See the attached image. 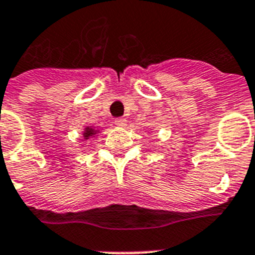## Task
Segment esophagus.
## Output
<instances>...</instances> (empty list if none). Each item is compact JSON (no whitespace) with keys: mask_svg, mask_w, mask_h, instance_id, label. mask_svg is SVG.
I'll return each mask as SVG.
<instances>
[{"mask_svg":"<svg viewBox=\"0 0 255 255\" xmlns=\"http://www.w3.org/2000/svg\"><path fill=\"white\" fill-rule=\"evenodd\" d=\"M114 123L117 124L118 127H124L126 124H127V121L124 119V118H118V119H115V122Z\"/></svg>","mask_w":255,"mask_h":255,"instance_id":"esophagus-1","label":"esophagus"}]
</instances>
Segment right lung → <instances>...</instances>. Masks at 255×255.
Masks as SVG:
<instances>
[{
  "instance_id": "add662e5",
  "label": "right lung",
  "mask_w": 255,
  "mask_h": 255,
  "mask_svg": "<svg viewBox=\"0 0 255 255\" xmlns=\"http://www.w3.org/2000/svg\"><path fill=\"white\" fill-rule=\"evenodd\" d=\"M97 133H99L98 129H95V127H92V126H89V127H85L82 136H84V140H89V138L95 136Z\"/></svg>"
}]
</instances>
